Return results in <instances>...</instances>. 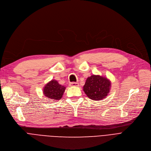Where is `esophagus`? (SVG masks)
<instances>
[{
    "instance_id": "obj_1",
    "label": "esophagus",
    "mask_w": 151,
    "mask_h": 151,
    "mask_svg": "<svg viewBox=\"0 0 151 151\" xmlns=\"http://www.w3.org/2000/svg\"><path fill=\"white\" fill-rule=\"evenodd\" d=\"M70 86H79V83L77 82H72L70 83Z\"/></svg>"
}]
</instances>
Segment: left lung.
Here are the masks:
<instances>
[{
	"instance_id": "8db88e82",
	"label": "left lung",
	"mask_w": 151,
	"mask_h": 151,
	"mask_svg": "<svg viewBox=\"0 0 151 151\" xmlns=\"http://www.w3.org/2000/svg\"><path fill=\"white\" fill-rule=\"evenodd\" d=\"M111 82L107 77L99 75H92L86 79L83 91L88 97L93 101L105 98L110 93Z\"/></svg>"
}]
</instances>
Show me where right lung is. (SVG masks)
<instances>
[{"label":"right lung","mask_w":151,"mask_h":151,"mask_svg":"<svg viewBox=\"0 0 151 151\" xmlns=\"http://www.w3.org/2000/svg\"><path fill=\"white\" fill-rule=\"evenodd\" d=\"M65 89V86L59 84L57 81L52 80L44 87L43 93L49 100L57 101L61 98Z\"/></svg>","instance_id":"right-lung-1"}]
</instances>
